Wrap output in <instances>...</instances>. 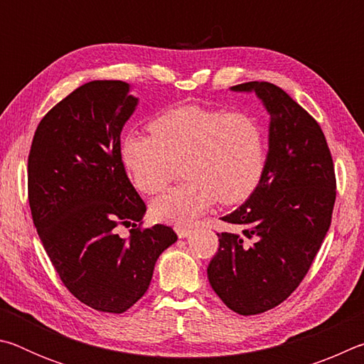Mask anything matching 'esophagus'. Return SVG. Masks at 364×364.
<instances>
[{"label": "esophagus", "instance_id": "1", "mask_svg": "<svg viewBox=\"0 0 364 364\" xmlns=\"http://www.w3.org/2000/svg\"><path fill=\"white\" fill-rule=\"evenodd\" d=\"M175 231L178 234V237H188L191 234V228L189 226H175Z\"/></svg>", "mask_w": 364, "mask_h": 364}]
</instances>
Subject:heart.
Segmentation results:
<instances>
[{
    "label": "heart",
    "mask_w": 364,
    "mask_h": 364,
    "mask_svg": "<svg viewBox=\"0 0 364 364\" xmlns=\"http://www.w3.org/2000/svg\"><path fill=\"white\" fill-rule=\"evenodd\" d=\"M152 134L128 133L122 162L136 189L162 191L176 175L186 181L152 202L160 221L189 225L215 202L237 204L254 193L264 168V134L249 114L183 106L151 122Z\"/></svg>",
    "instance_id": "b5f03b06"
}]
</instances>
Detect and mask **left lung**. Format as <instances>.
<instances>
[{
  "mask_svg": "<svg viewBox=\"0 0 364 364\" xmlns=\"http://www.w3.org/2000/svg\"><path fill=\"white\" fill-rule=\"evenodd\" d=\"M255 93L269 115L263 175L241 207L221 220L220 249L207 268L215 294L239 315L284 301L305 278L331 226L336 175L318 122L268 82L231 86Z\"/></svg>",
  "mask_w": 364,
  "mask_h": 364,
  "instance_id": "8db88e82",
  "label": "left lung"
}]
</instances>
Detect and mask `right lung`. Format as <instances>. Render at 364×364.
Here are the masks:
<instances>
[{
    "label": "right lung",
    "mask_w": 364,
    "mask_h": 364,
    "mask_svg": "<svg viewBox=\"0 0 364 364\" xmlns=\"http://www.w3.org/2000/svg\"><path fill=\"white\" fill-rule=\"evenodd\" d=\"M120 80L85 83L43 117L28 154L33 223L59 278L97 311L123 313L146 294L154 267L178 236L132 230L146 204L127 176L120 134L139 100Z\"/></svg>",
    "instance_id": "obj_1"
}]
</instances>
